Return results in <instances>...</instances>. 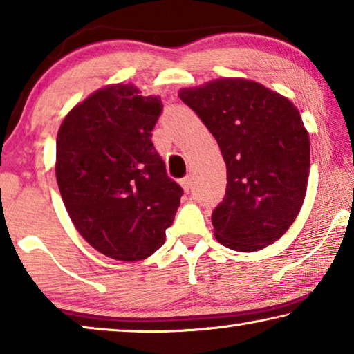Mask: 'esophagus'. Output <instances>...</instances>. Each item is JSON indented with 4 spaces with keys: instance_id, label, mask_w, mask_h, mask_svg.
<instances>
[{
    "instance_id": "1",
    "label": "esophagus",
    "mask_w": 354,
    "mask_h": 354,
    "mask_svg": "<svg viewBox=\"0 0 354 354\" xmlns=\"http://www.w3.org/2000/svg\"><path fill=\"white\" fill-rule=\"evenodd\" d=\"M181 185H183V189L189 194V190H190V187H192V179H190V176L183 178V179H181Z\"/></svg>"
}]
</instances>
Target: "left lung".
<instances>
[{"instance_id":"8db88e82","label":"left lung","mask_w":354,"mask_h":354,"mask_svg":"<svg viewBox=\"0 0 354 354\" xmlns=\"http://www.w3.org/2000/svg\"><path fill=\"white\" fill-rule=\"evenodd\" d=\"M217 140L226 164L225 198L212 212L215 239L257 251L284 234L303 206L310 145L301 115L254 81L223 77L179 92Z\"/></svg>"}]
</instances>
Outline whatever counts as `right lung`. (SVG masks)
<instances>
[{"mask_svg":"<svg viewBox=\"0 0 354 354\" xmlns=\"http://www.w3.org/2000/svg\"><path fill=\"white\" fill-rule=\"evenodd\" d=\"M133 86L100 88L59 128L56 178L80 234L100 253L140 261L165 242L183 196L151 142L162 101Z\"/></svg>","mask_w":354,"mask_h":354,"instance_id":"1","label":"right lung"}]
</instances>
